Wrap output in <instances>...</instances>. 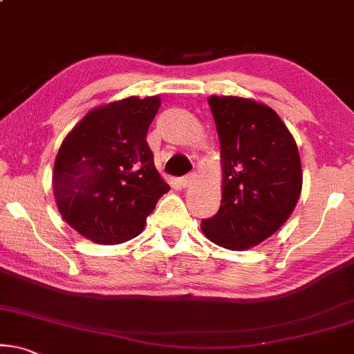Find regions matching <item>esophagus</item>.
Here are the masks:
<instances>
[{
	"label": "esophagus",
	"mask_w": 354,
	"mask_h": 354,
	"mask_svg": "<svg viewBox=\"0 0 354 354\" xmlns=\"http://www.w3.org/2000/svg\"><path fill=\"white\" fill-rule=\"evenodd\" d=\"M194 181H196V174L191 173V174H186V176L180 178V181L178 183H180L181 187H187V186H191Z\"/></svg>",
	"instance_id": "1"
}]
</instances>
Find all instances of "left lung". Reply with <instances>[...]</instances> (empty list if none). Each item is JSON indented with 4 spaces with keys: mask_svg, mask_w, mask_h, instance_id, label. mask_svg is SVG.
Returning <instances> with one entry per match:
<instances>
[{
    "mask_svg": "<svg viewBox=\"0 0 354 354\" xmlns=\"http://www.w3.org/2000/svg\"><path fill=\"white\" fill-rule=\"evenodd\" d=\"M220 139L221 205L202 233L232 251L270 238L298 204L303 171L298 145L270 106L251 98L212 95Z\"/></svg>",
    "mask_w": 354,
    "mask_h": 354,
    "instance_id": "obj_1",
    "label": "left lung"
}]
</instances>
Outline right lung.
Returning <instances> with one entry per match:
<instances>
[{
	"instance_id": "add662e5",
	"label": "right lung",
	"mask_w": 354,
	"mask_h": 354,
	"mask_svg": "<svg viewBox=\"0 0 354 354\" xmlns=\"http://www.w3.org/2000/svg\"><path fill=\"white\" fill-rule=\"evenodd\" d=\"M160 105L153 95L97 106L61 144L55 201L63 220L84 238L97 244L129 241L169 191L145 140Z\"/></svg>"
}]
</instances>
